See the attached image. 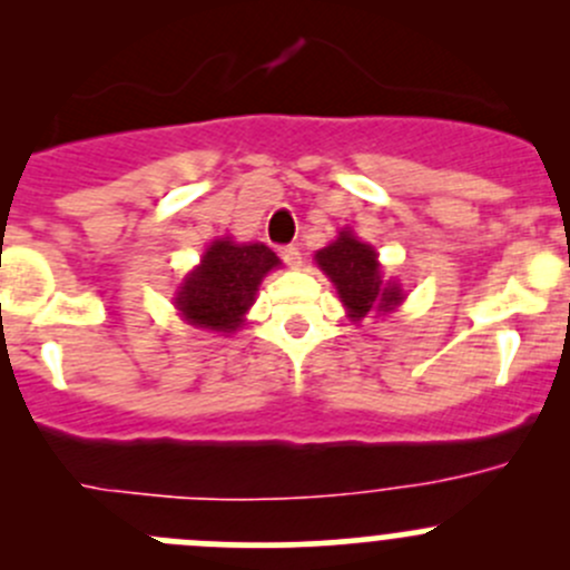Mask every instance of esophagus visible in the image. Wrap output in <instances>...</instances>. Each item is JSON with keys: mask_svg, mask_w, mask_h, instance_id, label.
<instances>
[{"mask_svg": "<svg viewBox=\"0 0 570 570\" xmlns=\"http://www.w3.org/2000/svg\"><path fill=\"white\" fill-rule=\"evenodd\" d=\"M281 258H284L286 267H301V250H297L295 245H284V248H281Z\"/></svg>", "mask_w": 570, "mask_h": 570, "instance_id": "1", "label": "esophagus"}]
</instances>
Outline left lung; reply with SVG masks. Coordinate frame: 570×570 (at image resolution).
I'll list each match as a JSON object with an SVG mask.
<instances>
[{"mask_svg":"<svg viewBox=\"0 0 570 570\" xmlns=\"http://www.w3.org/2000/svg\"><path fill=\"white\" fill-rule=\"evenodd\" d=\"M317 264L342 297L347 317L361 322L366 314H389L405 301L400 284L383 278L381 262L372 245L361 243L353 232H338L331 245L317 250Z\"/></svg>","mask_w":570,"mask_h":570,"instance_id":"8db88e82","label":"left lung"}]
</instances>
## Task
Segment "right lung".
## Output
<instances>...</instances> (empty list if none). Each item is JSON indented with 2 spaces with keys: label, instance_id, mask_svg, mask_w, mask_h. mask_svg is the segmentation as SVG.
I'll return each instance as SVG.
<instances>
[{
  "label": "right lung",
  "instance_id": "obj_1",
  "mask_svg": "<svg viewBox=\"0 0 570 570\" xmlns=\"http://www.w3.org/2000/svg\"><path fill=\"white\" fill-rule=\"evenodd\" d=\"M278 264V256L262 243L237 245L232 237L215 239L198 267L178 286L174 297L178 314L206 331H237L256 301L262 278Z\"/></svg>",
  "mask_w": 570,
  "mask_h": 570
}]
</instances>
